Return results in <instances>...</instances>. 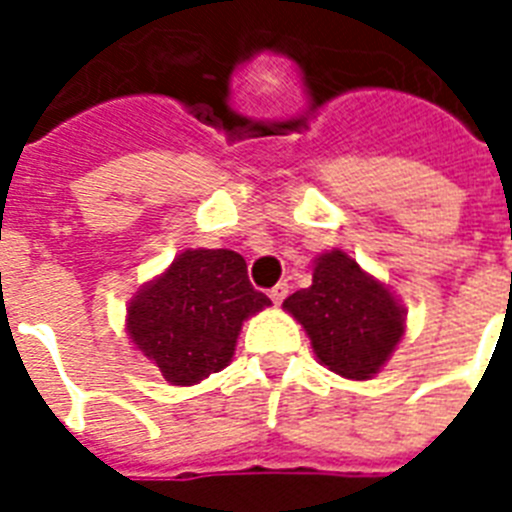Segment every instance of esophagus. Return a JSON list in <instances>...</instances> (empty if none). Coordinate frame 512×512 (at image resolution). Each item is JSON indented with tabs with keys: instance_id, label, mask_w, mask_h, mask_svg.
I'll use <instances>...</instances> for the list:
<instances>
[{
	"instance_id": "34e87169",
	"label": "esophagus",
	"mask_w": 512,
	"mask_h": 512,
	"mask_svg": "<svg viewBox=\"0 0 512 512\" xmlns=\"http://www.w3.org/2000/svg\"><path fill=\"white\" fill-rule=\"evenodd\" d=\"M287 295H289V284H287V281H279V284H276V287L271 289V300L276 305L284 303V300H287Z\"/></svg>"
}]
</instances>
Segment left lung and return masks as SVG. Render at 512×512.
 <instances>
[{
  "label": "left lung",
  "instance_id": "1",
  "mask_svg": "<svg viewBox=\"0 0 512 512\" xmlns=\"http://www.w3.org/2000/svg\"><path fill=\"white\" fill-rule=\"evenodd\" d=\"M284 308L303 324L321 364L348 380L380 372L406 329L404 305L342 249L313 260V284Z\"/></svg>",
  "mask_w": 512,
  "mask_h": 512
}]
</instances>
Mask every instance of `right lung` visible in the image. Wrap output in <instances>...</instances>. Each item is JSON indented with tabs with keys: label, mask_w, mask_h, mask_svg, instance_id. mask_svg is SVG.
<instances>
[{
	"label": "right lung",
	"mask_w": 512,
	"mask_h": 512,
	"mask_svg": "<svg viewBox=\"0 0 512 512\" xmlns=\"http://www.w3.org/2000/svg\"><path fill=\"white\" fill-rule=\"evenodd\" d=\"M271 300L231 249H185L130 300L127 335L172 385H196L231 364L241 324Z\"/></svg>",
	"instance_id": "obj_1"
}]
</instances>
